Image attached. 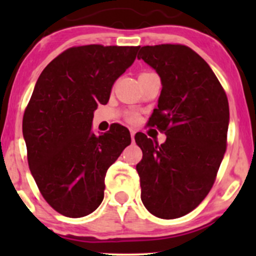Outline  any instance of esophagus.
I'll return each instance as SVG.
<instances>
[{"mask_svg": "<svg viewBox=\"0 0 256 256\" xmlns=\"http://www.w3.org/2000/svg\"><path fill=\"white\" fill-rule=\"evenodd\" d=\"M130 134H131V140H134V134H136V131H134V130H130Z\"/></svg>", "mask_w": 256, "mask_h": 256, "instance_id": "obj_1", "label": "esophagus"}]
</instances>
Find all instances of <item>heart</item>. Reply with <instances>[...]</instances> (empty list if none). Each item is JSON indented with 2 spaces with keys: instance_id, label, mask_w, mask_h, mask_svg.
Here are the masks:
<instances>
[{
  "instance_id": "heart-1",
  "label": "heart",
  "mask_w": 256,
  "mask_h": 256,
  "mask_svg": "<svg viewBox=\"0 0 256 256\" xmlns=\"http://www.w3.org/2000/svg\"><path fill=\"white\" fill-rule=\"evenodd\" d=\"M132 122H134V120H136L137 119V116H131V118H130Z\"/></svg>"
}]
</instances>
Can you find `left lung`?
Here are the masks:
<instances>
[{
    "mask_svg": "<svg viewBox=\"0 0 256 256\" xmlns=\"http://www.w3.org/2000/svg\"><path fill=\"white\" fill-rule=\"evenodd\" d=\"M138 58L161 79L149 125L166 134L162 144L144 134L134 136L143 152L136 166L140 198L152 216L176 219L195 210L212 189L226 150L228 98L210 64L189 46H142Z\"/></svg>",
    "mask_w": 256,
    "mask_h": 256,
    "instance_id": "1",
    "label": "left lung"
}]
</instances>
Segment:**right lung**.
<instances>
[{"mask_svg": "<svg viewBox=\"0 0 256 256\" xmlns=\"http://www.w3.org/2000/svg\"><path fill=\"white\" fill-rule=\"evenodd\" d=\"M138 49L70 48L34 85L22 119L28 166L44 200L64 216L82 218L101 204L107 170L131 143L124 126L114 124L98 136L91 126L94 112L107 104Z\"/></svg>", "mask_w": 256, "mask_h": 256, "instance_id": "right-lung-1", "label": "right lung"}]
</instances>
